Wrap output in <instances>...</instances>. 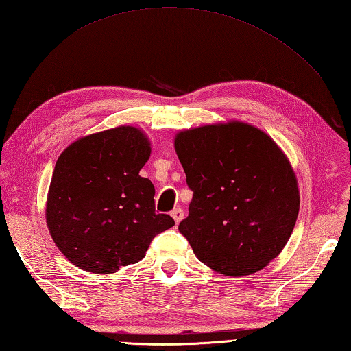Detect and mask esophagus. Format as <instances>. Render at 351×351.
Segmentation results:
<instances>
[{
	"mask_svg": "<svg viewBox=\"0 0 351 351\" xmlns=\"http://www.w3.org/2000/svg\"><path fill=\"white\" fill-rule=\"evenodd\" d=\"M170 215H171V217H173L175 223L178 225V223H180L184 219V211L181 210V208H175V210L170 213Z\"/></svg>",
	"mask_w": 351,
	"mask_h": 351,
	"instance_id": "obj_1",
	"label": "esophagus"
}]
</instances>
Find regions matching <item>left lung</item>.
<instances>
[{"instance_id": "obj_1", "label": "left lung", "mask_w": 351, "mask_h": 351, "mask_svg": "<svg viewBox=\"0 0 351 351\" xmlns=\"http://www.w3.org/2000/svg\"><path fill=\"white\" fill-rule=\"evenodd\" d=\"M175 151L193 190L180 232L199 261L241 278L279 256L300 208L297 176L279 145L256 126L228 121L176 132Z\"/></svg>"}]
</instances>
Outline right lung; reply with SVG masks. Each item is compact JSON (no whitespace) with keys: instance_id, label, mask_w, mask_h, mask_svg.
Returning a JSON list of instances; mask_svg holds the SVG:
<instances>
[{"instance_id":"add662e5","label":"right lung","mask_w":351,"mask_h":351,"mask_svg":"<svg viewBox=\"0 0 351 351\" xmlns=\"http://www.w3.org/2000/svg\"><path fill=\"white\" fill-rule=\"evenodd\" d=\"M151 140L131 125L80 137L58 156L45 219L73 265L110 274L143 259L152 238L175 220L155 214V187L140 170Z\"/></svg>"}]
</instances>
